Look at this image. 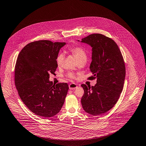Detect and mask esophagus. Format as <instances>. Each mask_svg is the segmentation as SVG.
I'll use <instances>...</instances> for the list:
<instances>
[{
	"label": "esophagus",
	"mask_w": 146,
	"mask_h": 146,
	"mask_svg": "<svg viewBox=\"0 0 146 146\" xmlns=\"http://www.w3.org/2000/svg\"><path fill=\"white\" fill-rule=\"evenodd\" d=\"M78 87L77 84H75V83H71L69 85V89L70 90H74L76 88Z\"/></svg>",
	"instance_id": "34e87169"
}]
</instances>
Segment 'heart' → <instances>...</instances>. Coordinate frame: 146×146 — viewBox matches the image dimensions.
<instances>
[{"label": "heart", "instance_id": "b5f03b06", "mask_svg": "<svg viewBox=\"0 0 146 146\" xmlns=\"http://www.w3.org/2000/svg\"><path fill=\"white\" fill-rule=\"evenodd\" d=\"M70 51L76 57L77 60L79 61L82 59H86V54L85 50L81 47H72L70 48ZM64 55L62 53H60L57 56L56 61L58 66H61L64 61ZM69 77L73 78L74 76L72 74L68 75Z\"/></svg>", "mask_w": 146, "mask_h": 146}]
</instances>
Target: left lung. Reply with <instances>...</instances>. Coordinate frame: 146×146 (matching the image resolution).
<instances>
[{
    "instance_id": "obj_1",
    "label": "left lung",
    "mask_w": 146,
    "mask_h": 146,
    "mask_svg": "<svg viewBox=\"0 0 146 146\" xmlns=\"http://www.w3.org/2000/svg\"><path fill=\"white\" fill-rule=\"evenodd\" d=\"M92 47L90 70L96 84L92 87L85 84L81 103L85 111L94 116L110 110L118 102L122 92L125 67L117 43L110 38L98 33L92 34L80 41Z\"/></svg>"
}]
</instances>
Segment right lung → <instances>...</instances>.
Here are the masks:
<instances>
[{"instance_id":"1","label":"right lung","mask_w":146,"mask_h":146,"mask_svg":"<svg viewBox=\"0 0 146 146\" xmlns=\"http://www.w3.org/2000/svg\"><path fill=\"white\" fill-rule=\"evenodd\" d=\"M66 42L40 40L31 42L19 52L15 67V84L27 107L36 115L49 118L61 109L68 90L67 83L53 84L50 74L57 67L56 59Z\"/></svg>"}]
</instances>
